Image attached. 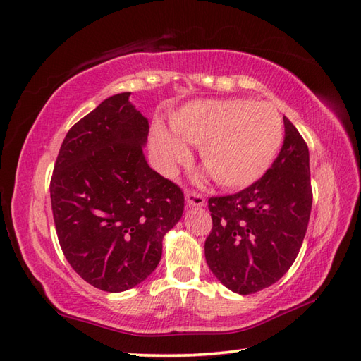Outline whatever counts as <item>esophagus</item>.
Returning a JSON list of instances; mask_svg holds the SVG:
<instances>
[{"mask_svg":"<svg viewBox=\"0 0 361 361\" xmlns=\"http://www.w3.org/2000/svg\"><path fill=\"white\" fill-rule=\"evenodd\" d=\"M185 202L188 207H204L205 205V197L195 191H187L185 193Z\"/></svg>","mask_w":361,"mask_h":361,"instance_id":"34e87169","label":"esophagus"}]
</instances>
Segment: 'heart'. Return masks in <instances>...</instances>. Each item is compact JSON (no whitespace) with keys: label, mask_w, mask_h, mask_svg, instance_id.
<instances>
[{"label":"heart","mask_w":361,"mask_h":361,"mask_svg":"<svg viewBox=\"0 0 361 361\" xmlns=\"http://www.w3.org/2000/svg\"><path fill=\"white\" fill-rule=\"evenodd\" d=\"M171 131L154 126L151 153L164 170L185 162L188 149L199 147L201 164L218 185L239 190L266 174L281 149L284 123L267 102L244 99L196 100L170 118Z\"/></svg>","instance_id":"obj_1"}]
</instances>
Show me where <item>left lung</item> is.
I'll return each mask as SVG.
<instances>
[{
	"label": "left lung",
	"instance_id": "1",
	"mask_svg": "<svg viewBox=\"0 0 361 361\" xmlns=\"http://www.w3.org/2000/svg\"><path fill=\"white\" fill-rule=\"evenodd\" d=\"M284 143L270 170L236 195L208 199L213 227L205 259L239 295L275 284L298 255L312 208L309 148L284 117Z\"/></svg>",
	"mask_w": 361,
	"mask_h": 361
}]
</instances>
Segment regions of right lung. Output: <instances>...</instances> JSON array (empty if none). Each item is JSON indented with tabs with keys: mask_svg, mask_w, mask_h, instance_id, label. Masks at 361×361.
I'll use <instances>...</instances> for the list:
<instances>
[{
	"mask_svg": "<svg viewBox=\"0 0 361 361\" xmlns=\"http://www.w3.org/2000/svg\"><path fill=\"white\" fill-rule=\"evenodd\" d=\"M116 94L71 128L51 179L59 243L71 267L105 292L147 279L183 213L182 190L149 168L148 118Z\"/></svg>",
	"mask_w": 361,
	"mask_h": 361,
	"instance_id": "obj_1",
	"label": "right lung"
}]
</instances>
